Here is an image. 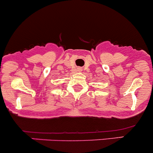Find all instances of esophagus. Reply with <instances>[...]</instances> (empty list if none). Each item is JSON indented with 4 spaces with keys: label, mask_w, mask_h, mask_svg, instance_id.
<instances>
[{
    "label": "esophagus",
    "mask_w": 153,
    "mask_h": 153,
    "mask_svg": "<svg viewBox=\"0 0 153 153\" xmlns=\"http://www.w3.org/2000/svg\"><path fill=\"white\" fill-rule=\"evenodd\" d=\"M79 71H80V70H79Z\"/></svg>",
    "instance_id": "34e87169"
}]
</instances>
